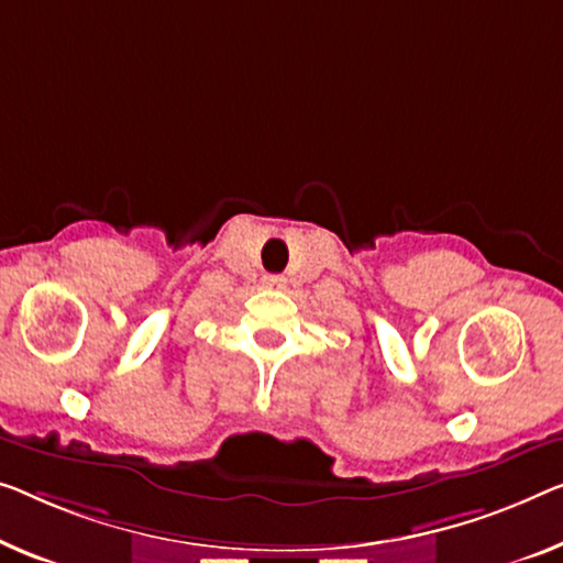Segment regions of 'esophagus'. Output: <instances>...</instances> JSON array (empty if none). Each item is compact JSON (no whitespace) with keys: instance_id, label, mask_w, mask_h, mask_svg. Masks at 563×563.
Wrapping results in <instances>:
<instances>
[{"instance_id":"34e87169","label":"esophagus","mask_w":563,"mask_h":563,"mask_svg":"<svg viewBox=\"0 0 563 563\" xmlns=\"http://www.w3.org/2000/svg\"><path fill=\"white\" fill-rule=\"evenodd\" d=\"M263 285H265V288H271V290H280V288H285V278H283V275H265Z\"/></svg>"}]
</instances>
